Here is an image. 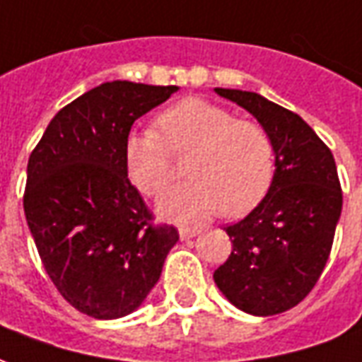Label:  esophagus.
<instances>
[{"label": "esophagus", "mask_w": 362, "mask_h": 362, "mask_svg": "<svg viewBox=\"0 0 362 362\" xmlns=\"http://www.w3.org/2000/svg\"><path fill=\"white\" fill-rule=\"evenodd\" d=\"M178 233H180L182 241H188V239H192V237H196L198 231H196V229H192V227H180V229H178Z\"/></svg>", "instance_id": "34e87169"}]
</instances>
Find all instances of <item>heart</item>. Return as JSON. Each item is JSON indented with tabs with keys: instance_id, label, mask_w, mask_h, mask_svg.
Masks as SVG:
<instances>
[{
	"instance_id": "heart-1",
	"label": "heart",
	"mask_w": 362,
	"mask_h": 362,
	"mask_svg": "<svg viewBox=\"0 0 362 362\" xmlns=\"http://www.w3.org/2000/svg\"><path fill=\"white\" fill-rule=\"evenodd\" d=\"M173 153H189L186 176L170 189L160 216L199 221L216 214L245 216L267 196L274 178V146L267 129L202 98H186L163 111L156 131L125 139L123 160L131 184L145 196H160L174 180Z\"/></svg>"
}]
</instances>
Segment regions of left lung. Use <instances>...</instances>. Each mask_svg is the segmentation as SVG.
I'll use <instances>...</instances> for the list:
<instances>
[{
    "instance_id": "left-lung-1",
    "label": "left lung",
    "mask_w": 362,
    "mask_h": 362,
    "mask_svg": "<svg viewBox=\"0 0 362 362\" xmlns=\"http://www.w3.org/2000/svg\"><path fill=\"white\" fill-rule=\"evenodd\" d=\"M216 93L267 129L276 170L259 206L225 227L233 249L214 280L235 308L276 315L312 292L329 259L343 207L335 158L300 115L260 93L225 88Z\"/></svg>"
}]
</instances>
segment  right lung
I'll return each instance as SVG.
<instances>
[{
	"mask_svg": "<svg viewBox=\"0 0 362 362\" xmlns=\"http://www.w3.org/2000/svg\"><path fill=\"white\" fill-rule=\"evenodd\" d=\"M174 92L105 82L58 111L29 156L23 207L42 267L68 304L95 320L135 312L178 241L176 227L153 225L123 160L133 123Z\"/></svg>",
	"mask_w": 362,
	"mask_h": 362,
	"instance_id": "add662e5",
	"label": "right lung"
}]
</instances>
